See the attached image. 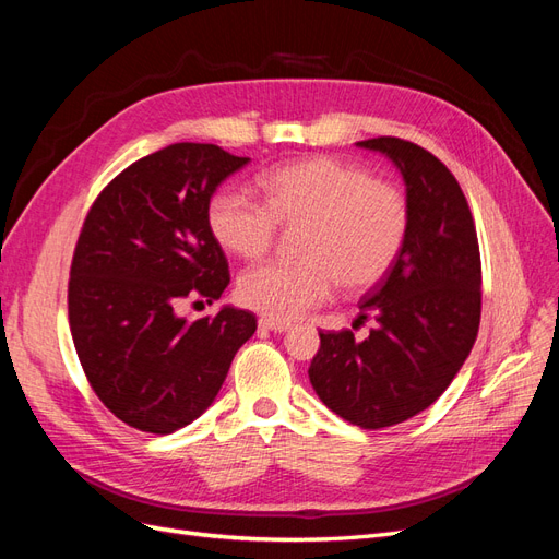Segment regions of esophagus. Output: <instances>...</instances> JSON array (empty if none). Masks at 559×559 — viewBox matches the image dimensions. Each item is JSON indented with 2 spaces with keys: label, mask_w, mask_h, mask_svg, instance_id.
Wrapping results in <instances>:
<instances>
[{
  "label": "esophagus",
  "mask_w": 559,
  "mask_h": 559,
  "mask_svg": "<svg viewBox=\"0 0 559 559\" xmlns=\"http://www.w3.org/2000/svg\"><path fill=\"white\" fill-rule=\"evenodd\" d=\"M259 329H261V331H275V333H284V331H289V329H292V324H286V321H275V319L261 317V319H259Z\"/></svg>",
  "instance_id": "1"
}]
</instances>
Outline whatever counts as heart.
Here are the masks:
<instances>
[{"label": "heart", "mask_w": 559, "mask_h": 559, "mask_svg": "<svg viewBox=\"0 0 559 559\" xmlns=\"http://www.w3.org/2000/svg\"><path fill=\"white\" fill-rule=\"evenodd\" d=\"M265 202L226 189L207 210L216 242L242 259L273 247L277 224L300 228V261H267L249 267L238 298L267 319L294 321L326 302L341 282L364 292L382 282L399 261L411 230V207L392 183L337 158H306L261 179Z\"/></svg>", "instance_id": "obj_1"}]
</instances>
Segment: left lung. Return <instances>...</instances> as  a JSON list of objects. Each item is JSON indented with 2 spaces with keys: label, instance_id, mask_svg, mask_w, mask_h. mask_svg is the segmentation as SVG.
<instances>
[{
  "label": "left lung",
  "instance_id": "1",
  "mask_svg": "<svg viewBox=\"0 0 559 559\" xmlns=\"http://www.w3.org/2000/svg\"><path fill=\"white\" fill-rule=\"evenodd\" d=\"M396 165L411 207L408 240L389 275L361 298L366 341L321 331L310 364L317 396L361 429L411 419L450 386L480 326V249L468 202L448 167L399 138L357 142Z\"/></svg>",
  "mask_w": 559,
  "mask_h": 559
}]
</instances>
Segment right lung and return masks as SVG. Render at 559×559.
I'll return each instance as SVG.
<instances>
[{
    "label": "right lung",
    "mask_w": 559,
    "mask_h": 559,
    "mask_svg": "<svg viewBox=\"0 0 559 559\" xmlns=\"http://www.w3.org/2000/svg\"><path fill=\"white\" fill-rule=\"evenodd\" d=\"M249 158L177 142L144 156L97 195L70 273V326L95 394L126 425L173 433L214 403L257 317L177 314L183 298L218 300L230 282L210 230V200Z\"/></svg>",
    "instance_id": "obj_1"
}]
</instances>
